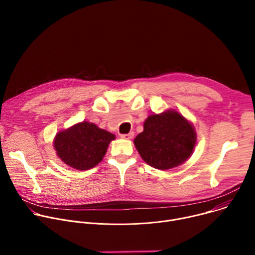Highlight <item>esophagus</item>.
<instances>
[{
    "instance_id": "34e87169",
    "label": "esophagus",
    "mask_w": 255,
    "mask_h": 255,
    "mask_svg": "<svg viewBox=\"0 0 255 255\" xmlns=\"http://www.w3.org/2000/svg\"><path fill=\"white\" fill-rule=\"evenodd\" d=\"M133 136H134V133H133V132H130V133H128V134H121V137H122L123 139H132Z\"/></svg>"
}]
</instances>
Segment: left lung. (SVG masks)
<instances>
[{
	"label": "left lung",
	"mask_w": 255,
	"mask_h": 255,
	"mask_svg": "<svg viewBox=\"0 0 255 255\" xmlns=\"http://www.w3.org/2000/svg\"><path fill=\"white\" fill-rule=\"evenodd\" d=\"M134 139L142 159L150 166L165 170L184 163L193 153L197 134L192 123L174 110L152 114Z\"/></svg>",
	"instance_id": "8db88e82"
}]
</instances>
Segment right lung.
I'll return each mask as SVG.
<instances>
[{
  "instance_id": "right-lung-1",
  "label": "right lung",
  "mask_w": 255,
  "mask_h": 255,
  "mask_svg": "<svg viewBox=\"0 0 255 255\" xmlns=\"http://www.w3.org/2000/svg\"><path fill=\"white\" fill-rule=\"evenodd\" d=\"M115 135L87 121L59 131L53 141L57 156L68 166L87 170L100 163Z\"/></svg>"
}]
</instances>
